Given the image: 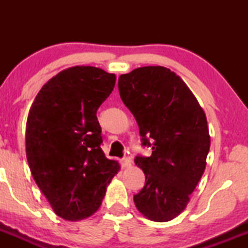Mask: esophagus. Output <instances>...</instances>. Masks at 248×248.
Returning <instances> with one entry per match:
<instances>
[{"label": "esophagus", "mask_w": 248, "mask_h": 248, "mask_svg": "<svg viewBox=\"0 0 248 248\" xmlns=\"http://www.w3.org/2000/svg\"><path fill=\"white\" fill-rule=\"evenodd\" d=\"M121 166L124 169H126V168H129L132 166V162H130L129 158H124V160H121Z\"/></svg>", "instance_id": "obj_1"}]
</instances>
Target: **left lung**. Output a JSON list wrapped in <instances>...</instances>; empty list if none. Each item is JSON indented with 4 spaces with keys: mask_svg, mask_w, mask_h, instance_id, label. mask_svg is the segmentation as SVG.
I'll use <instances>...</instances> for the list:
<instances>
[{
    "mask_svg": "<svg viewBox=\"0 0 248 248\" xmlns=\"http://www.w3.org/2000/svg\"><path fill=\"white\" fill-rule=\"evenodd\" d=\"M119 92L139 124L149 157L135 158L146 184L134 196L147 219L169 221L186 210L206 167L210 134L206 115L179 76L163 66H144L119 77Z\"/></svg>",
    "mask_w": 248,
    "mask_h": 248,
    "instance_id": "obj_1",
    "label": "left lung"
}]
</instances>
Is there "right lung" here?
I'll return each instance as SVG.
<instances>
[{
	"mask_svg": "<svg viewBox=\"0 0 248 248\" xmlns=\"http://www.w3.org/2000/svg\"><path fill=\"white\" fill-rule=\"evenodd\" d=\"M115 79L99 67H69L41 88L30 107L28 163L52 210L65 220H80L98 211L107 186L120 170L101 150L96 118Z\"/></svg>",
	"mask_w": 248,
	"mask_h": 248,
	"instance_id": "obj_1",
	"label": "right lung"
}]
</instances>
